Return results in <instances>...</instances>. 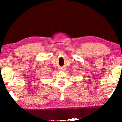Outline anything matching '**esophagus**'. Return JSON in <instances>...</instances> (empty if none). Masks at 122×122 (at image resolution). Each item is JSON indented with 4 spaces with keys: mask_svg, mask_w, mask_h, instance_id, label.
I'll return each instance as SVG.
<instances>
[{
    "mask_svg": "<svg viewBox=\"0 0 122 122\" xmlns=\"http://www.w3.org/2000/svg\"><path fill=\"white\" fill-rule=\"evenodd\" d=\"M60 71H62V70H63V69L62 68H60Z\"/></svg>",
    "mask_w": 122,
    "mask_h": 122,
    "instance_id": "esophagus-1",
    "label": "esophagus"
}]
</instances>
